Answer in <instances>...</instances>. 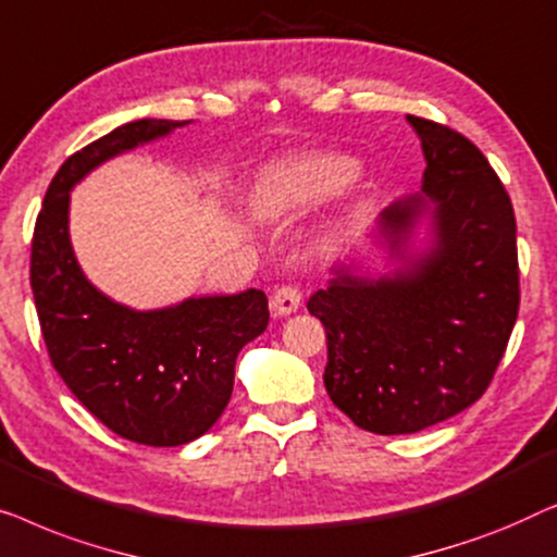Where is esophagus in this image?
<instances>
[{
  "label": "esophagus",
  "instance_id": "obj_1",
  "mask_svg": "<svg viewBox=\"0 0 557 557\" xmlns=\"http://www.w3.org/2000/svg\"><path fill=\"white\" fill-rule=\"evenodd\" d=\"M300 289L293 287V285H282L280 289H275V295H272L270 300V310L275 312V315H289V312H295L297 308H300Z\"/></svg>",
  "mask_w": 557,
  "mask_h": 557
}]
</instances>
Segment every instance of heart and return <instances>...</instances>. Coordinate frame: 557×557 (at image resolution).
Instances as JSON below:
<instances>
[{
	"label": "heart",
	"mask_w": 557,
	"mask_h": 557,
	"mask_svg": "<svg viewBox=\"0 0 557 557\" xmlns=\"http://www.w3.org/2000/svg\"><path fill=\"white\" fill-rule=\"evenodd\" d=\"M356 176V161L346 153L308 151L270 163L255 178L252 209L262 219L300 214L338 194Z\"/></svg>",
	"instance_id": "obj_1"
}]
</instances>
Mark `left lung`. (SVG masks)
<instances>
[{"label": "left lung", "mask_w": 557, "mask_h": 557, "mask_svg": "<svg viewBox=\"0 0 557 557\" xmlns=\"http://www.w3.org/2000/svg\"><path fill=\"white\" fill-rule=\"evenodd\" d=\"M424 151L421 191L366 232L308 300L325 325V391L356 426L413 434L487 391L520 308L517 224L490 161L461 133L406 115ZM383 251V271L372 249Z\"/></svg>", "instance_id": "left-lung-1"}]
</instances>
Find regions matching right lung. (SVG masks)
I'll return each mask as SVG.
<instances>
[{
	"label": "right lung",
	"instance_id": "right-lung-1",
	"mask_svg": "<svg viewBox=\"0 0 557 557\" xmlns=\"http://www.w3.org/2000/svg\"><path fill=\"white\" fill-rule=\"evenodd\" d=\"M191 121L140 119L70 156L45 194L33 282L47 354L77 401L123 438L178 446L207 434L230 404L239 350L270 323L268 295H201L156 310L92 285L70 242V191L100 163Z\"/></svg>",
	"mask_w": 557,
	"mask_h": 557
}]
</instances>
